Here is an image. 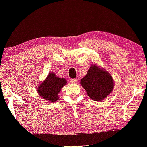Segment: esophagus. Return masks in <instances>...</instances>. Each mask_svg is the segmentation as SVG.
<instances>
[{
	"instance_id": "esophagus-1",
	"label": "esophagus",
	"mask_w": 147,
	"mask_h": 147,
	"mask_svg": "<svg viewBox=\"0 0 147 147\" xmlns=\"http://www.w3.org/2000/svg\"><path fill=\"white\" fill-rule=\"evenodd\" d=\"M70 81L71 83H77V82H78V80H77L76 79H71Z\"/></svg>"
}]
</instances>
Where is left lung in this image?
<instances>
[{"label": "left lung", "mask_w": 147, "mask_h": 147, "mask_svg": "<svg viewBox=\"0 0 147 147\" xmlns=\"http://www.w3.org/2000/svg\"><path fill=\"white\" fill-rule=\"evenodd\" d=\"M81 85L94 101H102L113 89L114 82L107 71L92 64L87 74L81 79Z\"/></svg>", "instance_id": "left-lung-1"}]
</instances>
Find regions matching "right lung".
Here are the masks:
<instances>
[{
	"mask_svg": "<svg viewBox=\"0 0 147 147\" xmlns=\"http://www.w3.org/2000/svg\"><path fill=\"white\" fill-rule=\"evenodd\" d=\"M66 84L64 78H58L54 73L50 72L47 78L38 86V93L48 102H55L59 98L58 94Z\"/></svg>",
	"mask_w": 147,
	"mask_h": 147,
	"instance_id": "right-lung-1",
	"label": "right lung"
}]
</instances>
